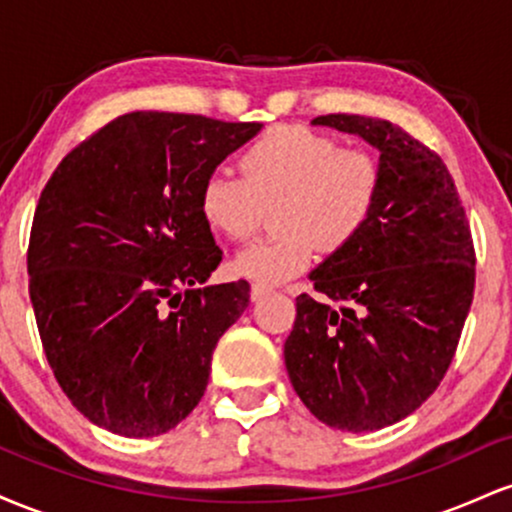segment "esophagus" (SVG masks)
Here are the masks:
<instances>
[{
    "instance_id": "34e87169",
    "label": "esophagus",
    "mask_w": 512,
    "mask_h": 512,
    "mask_svg": "<svg viewBox=\"0 0 512 512\" xmlns=\"http://www.w3.org/2000/svg\"><path fill=\"white\" fill-rule=\"evenodd\" d=\"M269 293V289L267 286H260V284H252V289H250V301L252 303H257V301H262L264 296H267Z\"/></svg>"
}]
</instances>
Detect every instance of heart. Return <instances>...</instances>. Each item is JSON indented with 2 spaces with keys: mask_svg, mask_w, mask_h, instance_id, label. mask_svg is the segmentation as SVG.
I'll use <instances>...</instances> for the list:
<instances>
[{
  "mask_svg": "<svg viewBox=\"0 0 512 512\" xmlns=\"http://www.w3.org/2000/svg\"><path fill=\"white\" fill-rule=\"evenodd\" d=\"M245 178L214 170L199 187V214L214 233L245 240L274 211L281 236L257 240L233 257L240 279L279 286L310 267L315 248L339 252L361 236L380 197L383 173L366 151L301 125L264 132L240 156Z\"/></svg>",
  "mask_w": 512,
  "mask_h": 512,
  "instance_id": "b5f03b06",
  "label": "heart"
}]
</instances>
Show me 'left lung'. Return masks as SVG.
Returning <instances> with one entry per match:
<instances>
[{
	"label": "left lung",
	"mask_w": 512,
	"mask_h": 512,
	"mask_svg": "<svg viewBox=\"0 0 512 512\" xmlns=\"http://www.w3.org/2000/svg\"><path fill=\"white\" fill-rule=\"evenodd\" d=\"M380 151V197L349 248L310 272L284 344L296 395L322 424L363 433L416 411L443 380L474 296V245L452 175L378 117L320 115Z\"/></svg>",
	"instance_id": "left-lung-1"
}]
</instances>
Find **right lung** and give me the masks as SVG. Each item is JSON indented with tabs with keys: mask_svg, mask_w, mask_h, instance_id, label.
I'll return each instance as SVG.
<instances>
[{
	"mask_svg": "<svg viewBox=\"0 0 512 512\" xmlns=\"http://www.w3.org/2000/svg\"><path fill=\"white\" fill-rule=\"evenodd\" d=\"M260 122L120 115L62 158L28 243L31 303L64 395L125 438L168 433L197 407L248 281L202 286L221 250L199 187Z\"/></svg>",
	"mask_w": 512,
	"mask_h": 512,
	"instance_id": "right-lung-1",
	"label": "right lung"
}]
</instances>
